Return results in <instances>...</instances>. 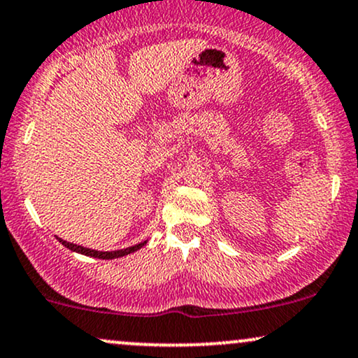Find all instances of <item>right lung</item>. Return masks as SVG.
<instances>
[{
  "label": "right lung",
  "mask_w": 358,
  "mask_h": 358,
  "mask_svg": "<svg viewBox=\"0 0 358 358\" xmlns=\"http://www.w3.org/2000/svg\"><path fill=\"white\" fill-rule=\"evenodd\" d=\"M59 241L65 245V248L73 250V252H79V254H84V256L97 257V259H116V257L127 256V254H131V252H134V250L141 249L143 245L146 244V241H143V242H139V244H136V245H131V248L119 249V250H108V252H102V250H94V249H89V248H82V245L72 244V242H67V241H64V239H59Z\"/></svg>",
  "instance_id": "obj_1"
}]
</instances>
